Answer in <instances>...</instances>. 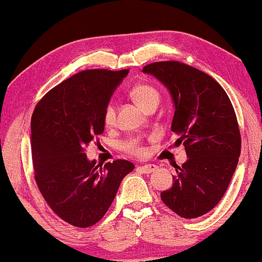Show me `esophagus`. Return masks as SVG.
I'll list each match as a JSON object with an SVG mask.
<instances>
[{"instance_id":"esophagus-1","label":"esophagus","mask_w":262,"mask_h":262,"mask_svg":"<svg viewBox=\"0 0 262 262\" xmlns=\"http://www.w3.org/2000/svg\"><path fill=\"white\" fill-rule=\"evenodd\" d=\"M137 169L141 170L142 173H144V174H150V173H152L154 170H156L157 167L155 166V164H144V166L137 167Z\"/></svg>"}]
</instances>
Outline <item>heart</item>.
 I'll return each mask as SVG.
<instances>
[{
  "instance_id": "b5f03b06",
  "label": "heart",
  "mask_w": 262,
  "mask_h": 262,
  "mask_svg": "<svg viewBox=\"0 0 262 262\" xmlns=\"http://www.w3.org/2000/svg\"><path fill=\"white\" fill-rule=\"evenodd\" d=\"M130 95L134 101L141 107L142 110H146L149 106L154 105V103H159L160 101V93L155 87L148 83H139L136 84L134 88L131 89ZM103 121L107 126L114 124L116 121V108L112 103H108L106 106L105 112H103ZM125 149L127 152L132 154V155L141 156L144 154V148L139 144L138 139H132V141L127 142L125 144Z\"/></svg>"
}]
</instances>
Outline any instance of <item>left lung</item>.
Here are the masks:
<instances>
[{
    "instance_id": "obj_1",
    "label": "left lung",
    "mask_w": 262,
    "mask_h": 262,
    "mask_svg": "<svg viewBox=\"0 0 262 262\" xmlns=\"http://www.w3.org/2000/svg\"><path fill=\"white\" fill-rule=\"evenodd\" d=\"M155 76L173 100L171 131L184 143L188 160L161 199L184 218L213 209L227 191L241 154V135L234 107L217 81L187 64L157 62L143 68Z\"/></svg>"
}]
</instances>
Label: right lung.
<instances>
[{
	"label": "right lung",
	"instance_id": "obj_1",
	"mask_svg": "<svg viewBox=\"0 0 262 262\" xmlns=\"http://www.w3.org/2000/svg\"><path fill=\"white\" fill-rule=\"evenodd\" d=\"M128 70L81 71L52 88L31 120L35 181L57 216L74 227H92L105 216L120 182L135 164L89 161L84 146L105 130L103 112Z\"/></svg>",
	"mask_w": 262,
	"mask_h": 262
}]
</instances>
